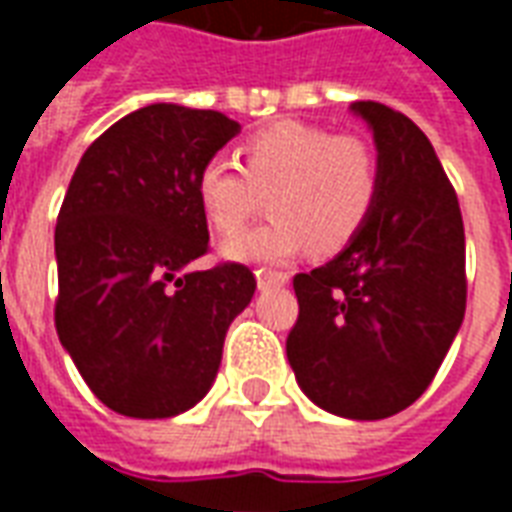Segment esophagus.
Segmentation results:
<instances>
[{
	"label": "esophagus",
	"instance_id": "34e87169",
	"mask_svg": "<svg viewBox=\"0 0 512 512\" xmlns=\"http://www.w3.org/2000/svg\"><path fill=\"white\" fill-rule=\"evenodd\" d=\"M288 274H282V271H271V268H260L257 271V288L260 290H271V288H282V285H288Z\"/></svg>",
	"mask_w": 512,
	"mask_h": 512
}]
</instances>
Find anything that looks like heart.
<instances>
[{"instance_id": "b5f03b06", "label": "heart", "mask_w": 512, "mask_h": 512, "mask_svg": "<svg viewBox=\"0 0 512 512\" xmlns=\"http://www.w3.org/2000/svg\"><path fill=\"white\" fill-rule=\"evenodd\" d=\"M381 191V161L365 136L310 123H277L244 147L202 164L197 197L208 222L233 235L271 200V219L224 244L244 263H288L310 246L334 255L362 233Z\"/></svg>"}]
</instances>
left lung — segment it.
<instances>
[{
    "mask_svg": "<svg viewBox=\"0 0 512 512\" xmlns=\"http://www.w3.org/2000/svg\"><path fill=\"white\" fill-rule=\"evenodd\" d=\"M373 128L381 191L351 244L296 274L299 321L288 362L315 406L384 419L430 386L466 312V241L452 183L406 115L351 104Z\"/></svg>",
    "mask_w": 512,
    "mask_h": 512,
    "instance_id": "8db88e82",
    "label": "left lung"
}]
</instances>
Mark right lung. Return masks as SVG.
Segmentation results:
<instances>
[{
  "label": "right lung",
  "instance_id": "add662e5",
  "mask_svg": "<svg viewBox=\"0 0 512 512\" xmlns=\"http://www.w3.org/2000/svg\"><path fill=\"white\" fill-rule=\"evenodd\" d=\"M238 131L213 109L150 104L106 128L73 172L54 230V323L93 395L123 417L197 406L255 296L241 263L189 268L208 252L197 175Z\"/></svg>",
  "mask_w": 512,
  "mask_h": 512
}]
</instances>
